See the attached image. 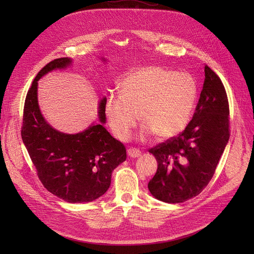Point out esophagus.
Returning <instances> with one entry per match:
<instances>
[{"instance_id": "34e87169", "label": "esophagus", "mask_w": 254, "mask_h": 254, "mask_svg": "<svg viewBox=\"0 0 254 254\" xmlns=\"http://www.w3.org/2000/svg\"><path fill=\"white\" fill-rule=\"evenodd\" d=\"M127 153L130 158H137L141 156V151L136 148H128Z\"/></svg>"}]
</instances>
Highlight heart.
<instances>
[{
    "mask_svg": "<svg viewBox=\"0 0 254 254\" xmlns=\"http://www.w3.org/2000/svg\"><path fill=\"white\" fill-rule=\"evenodd\" d=\"M198 96L195 78L161 66H145L122 81V92L106 97L105 114L113 134L126 141L140 120L143 137L170 139L187 127Z\"/></svg>",
    "mask_w": 254,
    "mask_h": 254,
    "instance_id": "obj_1",
    "label": "heart"
}]
</instances>
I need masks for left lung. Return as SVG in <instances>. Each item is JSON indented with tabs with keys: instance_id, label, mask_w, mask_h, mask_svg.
Listing matches in <instances>:
<instances>
[{
	"instance_id": "1",
	"label": "left lung",
	"mask_w": 254,
	"mask_h": 254,
	"mask_svg": "<svg viewBox=\"0 0 254 254\" xmlns=\"http://www.w3.org/2000/svg\"><path fill=\"white\" fill-rule=\"evenodd\" d=\"M204 76L196 111L186 129L148 150L158 162L148 190L161 201L180 203L200 194L211 181L229 141L226 89L207 65Z\"/></svg>"
}]
</instances>
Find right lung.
<instances>
[{"instance_id": "1", "label": "right lung", "mask_w": 254, "mask_h": 254, "mask_svg": "<svg viewBox=\"0 0 254 254\" xmlns=\"http://www.w3.org/2000/svg\"><path fill=\"white\" fill-rule=\"evenodd\" d=\"M71 63L67 57L58 58L37 74L26 94L21 136L43 187L64 201L82 203L106 193L113 170L126 160V148L103 125L106 97L99 103L102 124H92L79 133L57 131L42 117L37 98L38 80Z\"/></svg>"}]
</instances>
